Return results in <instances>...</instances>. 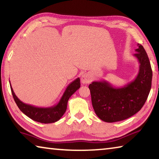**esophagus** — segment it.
I'll use <instances>...</instances> for the list:
<instances>
[{"label":"esophagus","instance_id":"34e87169","mask_svg":"<svg viewBox=\"0 0 159 159\" xmlns=\"http://www.w3.org/2000/svg\"><path fill=\"white\" fill-rule=\"evenodd\" d=\"M91 80V76L89 74H83L81 77V83L83 84H88Z\"/></svg>","mask_w":159,"mask_h":159}]
</instances>
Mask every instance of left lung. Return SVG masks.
I'll list each match as a JSON object with an SVG mask.
<instances>
[{
  "instance_id": "obj_1",
  "label": "left lung",
  "mask_w": 159,
  "mask_h": 159,
  "mask_svg": "<svg viewBox=\"0 0 159 159\" xmlns=\"http://www.w3.org/2000/svg\"><path fill=\"white\" fill-rule=\"evenodd\" d=\"M135 57L139 69L134 80L123 87H114L106 80L89 85L92 104L97 116L104 122L123 120L138 113L146 102L152 87V70L144 48L138 44Z\"/></svg>"
}]
</instances>
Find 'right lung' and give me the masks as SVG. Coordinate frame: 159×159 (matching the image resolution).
Masks as SVG:
<instances>
[{"label": "right lung", "instance_id": "right-lung-1", "mask_svg": "<svg viewBox=\"0 0 159 159\" xmlns=\"http://www.w3.org/2000/svg\"><path fill=\"white\" fill-rule=\"evenodd\" d=\"M80 79L77 78L73 82L67 86L62 97L57 104L50 107H37L24 103L18 99L13 91L12 86L10 85L13 98L17 104L19 109L26 116L31 118L35 121L42 123H55L60 119L65 113L67 107V102L73 94L80 88Z\"/></svg>", "mask_w": 159, "mask_h": 159}]
</instances>
